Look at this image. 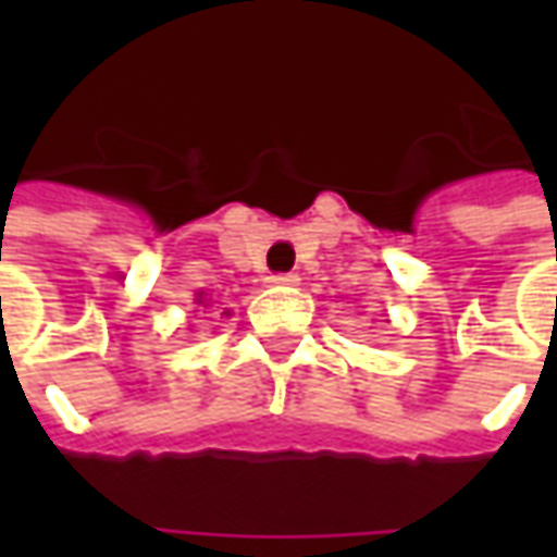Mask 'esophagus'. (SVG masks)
Masks as SVG:
<instances>
[{
	"mask_svg": "<svg viewBox=\"0 0 557 557\" xmlns=\"http://www.w3.org/2000/svg\"><path fill=\"white\" fill-rule=\"evenodd\" d=\"M298 274L295 271H289V274H271L268 277V283H274V286H298Z\"/></svg>",
	"mask_w": 557,
	"mask_h": 557,
	"instance_id": "34e87169",
	"label": "esophagus"
}]
</instances>
